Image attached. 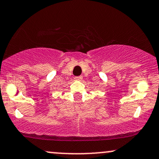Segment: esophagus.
Instances as JSON below:
<instances>
[{
  "mask_svg": "<svg viewBox=\"0 0 159 159\" xmlns=\"http://www.w3.org/2000/svg\"><path fill=\"white\" fill-rule=\"evenodd\" d=\"M82 78H83V77H82V76H78V77L75 78V79L76 81H81Z\"/></svg>",
  "mask_w": 159,
  "mask_h": 159,
  "instance_id": "1",
  "label": "esophagus"
}]
</instances>
